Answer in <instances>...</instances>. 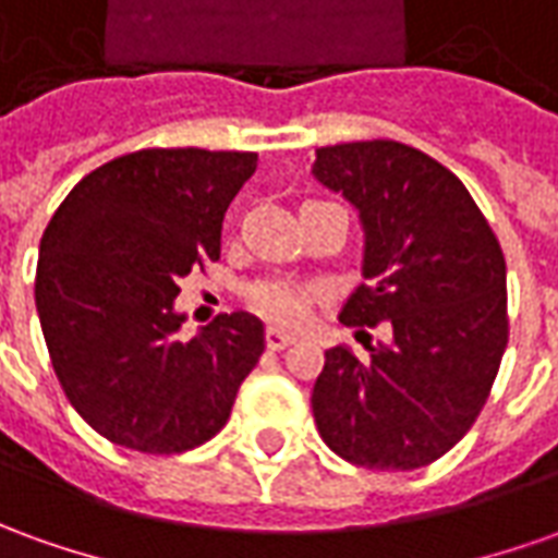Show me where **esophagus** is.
<instances>
[{
  "label": "esophagus",
  "mask_w": 558,
  "mask_h": 558,
  "mask_svg": "<svg viewBox=\"0 0 558 558\" xmlns=\"http://www.w3.org/2000/svg\"><path fill=\"white\" fill-rule=\"evenodd\" d=\"M294 340H298V337H294V333H288V330L267 328V349H272V352L286 349V345H291Z\"/></svg>",
  "instance_id": "34e87169"
}]
</instances>
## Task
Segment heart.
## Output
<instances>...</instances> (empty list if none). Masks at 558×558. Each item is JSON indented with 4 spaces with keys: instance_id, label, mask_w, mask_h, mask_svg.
<instances>
[{
    "instance_id": "obj_1",
    "label": "heart",
    "mask_w": 558,
    "mask_h": 558,
    "mask_svg": "<svg viewBox=\"0 0 558 558\" xmlns=\"http://www.w3.org/2000/svg\"><path fill=\"white\" fill-rule=\"evenodd\" d=\"M248 301L260 316H267L276 325H301L310 313L313 294L286 279H270V282H257L248 291Z\"/></svg>"
}]
</instances>
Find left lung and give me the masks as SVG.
<instances>
[{
	"mask_svg": "<svg viewBox=\"0 0 558 558\" xmlns=\"http://www.w3.org/2000/svg\"><path fill=\"white\" fill-rule=\"evenodd\" d=\"M316 179L364 225V279L349 328L389 325L391 343L325 352L313 386L318 434L376 471L437 462L477 422L507 349V264L474 197L434 157L374 140L316 151ZM359 337H367L359 330Z\"/></svg>",
	"mask_w": 558,
	"mask_h": 558,
	"instance_id": "1",
	"label": "left lung"
}]
</instances>
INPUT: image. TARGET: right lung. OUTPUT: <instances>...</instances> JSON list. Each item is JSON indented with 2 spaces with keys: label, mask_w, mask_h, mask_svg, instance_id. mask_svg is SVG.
Returning a JSON list of instances; mask_svg holds the SVG:
<instances>
[{
  "label": "right lung",
  "mask_w": 558,
  "mask_h": 558,
  "mask_svg": "<svg viewBox=\"0 0 558 558\" xmlns=\"http://www.w3.org/2000/svg\"><path fill=\"white\" fill-rule=\"evenodd\" d=\"M252 151L142 148L84 175L41 233L36 310L78 416L118 447L172 456L228 425L264 355L252 313L179 337V282L221 257Z\"/></svg>",
  "instance_id": "right-lung-1"
}]
</instances>
